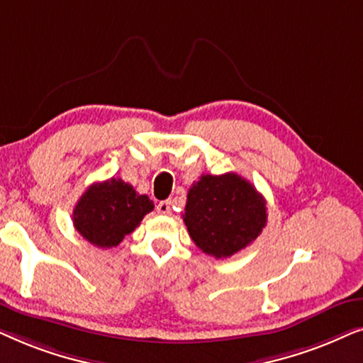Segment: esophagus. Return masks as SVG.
<instances>
[{"mask_svg":"<svg viewBox=\"0 0 363 363\" xmlns=\"http://www.w3.org/2000/svg\"><path fill=\"white\" fill-rule=\"evenodd\" d=\"M157 211L160 213V215H168V213H170V201H160V203H158Z\"/></svg>","mask_w":363,"mask_h":363,"instance_id":"esophagus-1","label":"esophagus"}]
</instances>
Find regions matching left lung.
Instances as JSON below:
<instances>
[{"label": "left lung", "instance_id": "left-lung-1", "mask_svg": "<svg viewBox=\"0 0 363 363\" xmlns=\"http://www.w3.org/2000/svg\"><path fill=\"white\" fill-rule=\"evenodd\" d=\"M266 200L236 175H201L188 190L183 221L193 242L216 259L250 246L267 223Z\"/></svg>", "mask_w": 363, "mask_h": 363}]
</instances>
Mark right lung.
Masks as SVG:
<instances>
[{
    "label": "right lung",
    "mask_w": 363,
    "mask_h": 363,
    "mask_svg": "<svg viewBox=\"0 0 363 363\" xmlns=\"http://www.w3.org/2000/svg\"><path fill=\"white\" fill-rule=\"evenodd\" d=\"M152 210L153 201L147 195H138L121 178H108L87 188L74 208L72 220L91 245L108 250L130 235Z\"/></svg>",
    "instance_id": "obj_1"
}]
</instances>
